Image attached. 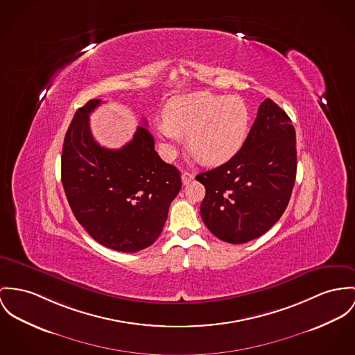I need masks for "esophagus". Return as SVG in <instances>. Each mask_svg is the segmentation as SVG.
Masks as SVG:
<instances>
[{"mask_svg":"<svg viewBox=\"0 0 355 355\" xmlns=\"http://www.w3.org/2000/svg\"><path fill=\"white\" fill-rule=\"evenodd\" d=\"M181 178H182V184H184V185H188L191 181L194 180V174L189 173V171H184L182 175H181Z\"/></svg>","mask_w":355,"mask_h":355,"instance_id":"esophagus-1","label":"esophagus"}]
</instances>
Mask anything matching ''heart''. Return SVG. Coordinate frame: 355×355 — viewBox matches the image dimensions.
Masks as SVG:
<instances>
[{
  "instance_id": "b5f03b06",
  "label": "heart",
  "mask_w": 355,
  "mask_h": 355,
  "mask_svg": "<svg viewBox=\"0 0 355 355\" xmlns=\"http://www.w3.org/2000/svg\"><path fill=\"white\" fill-rule=\"evenodd\" d=\"M164 158L171 159L182 135L191 151L207 164L231 161L245 146L250 132V112L238 97L207 92L177 96L154 124Z\"/></svg>"
}]
</instances>
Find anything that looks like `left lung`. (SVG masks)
Wrapping results in <instances>:
<instances>
[{
  "label": "left lung",
  "instance_id": "obj_1",
  "mask_svg": "<svg viewBox=\"0 0 355 355\" xmlns=\"http://www.w3.org/2000/svg\"><path fill=\"white\" fill-rule=\"evenodd\" d=\"M296 170L295 127L289 116L266 98L242 150L231 161L196 177L205 187L200 207L204 224L228 243L259 238L285 212Z\"/></svg>",
  "mask_w": 355,
  "mask_h": 355
}]
</instances>
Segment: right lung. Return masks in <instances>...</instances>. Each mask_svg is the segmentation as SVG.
I'll list each match as a JSON object with an SVG mask.
<instances>
[{
	"instance_id": "1",
	"label": "right lung",
	"mask_w": 355,
	"mask_h": 355,
	"mask_svg": "<svg viewBox=\"0 0 355 355\" xmlns=\"http://www.w3.org/2000/svg\"><path fill=\"white\" fill-rule=\"evenodd\" d=\"M100 104L87 101L71 120L62 150V184L74 216L96 242L137 252L161 235L181 175L157 154L146 121L121 148L101 147L89 125V114Z\"/></svg>"
}]
</instances>
